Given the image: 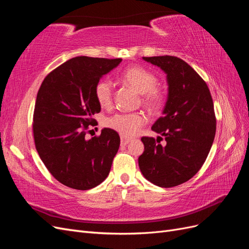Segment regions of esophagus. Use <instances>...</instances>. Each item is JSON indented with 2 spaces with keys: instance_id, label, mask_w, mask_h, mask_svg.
<instances>
[{
  "instance_id": "1",
  "label": "esophagus",
  "mask_w": 249,
  "mask_h": 249,
  "mask_svg": "<svg viewBox=\"0 0 249 249\" xmlns=\"http://www.w3.org/2000/svg\"><path fill=\"white\" fill-rule=\"evenodd\" d=\"M132 139L131 138H125V137H122L120 138V144L122 145H126Z\"/></svg>"
}]
</instances>
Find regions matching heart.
I'll return each mask as SVG.
<instances>
[{"instance_id": "heart-1", "label": "heart", "mask_w": 249, "mask_h": 249, "mask_svg": "<svg viewBox=\"0 0 249 249\" xmlns=\"http://www.w3.org/2000/svg\"><path fill=\"white\" fill-rule=\"evenodd\" d=\"M123 81L141 94V102L149 111H157L164 103L165 95L163 90L157 86L156 74L140 66L126 69L122 73ZM95 99L102 107L111 106L114 94L113 83L107 79H101L94 87ZM146 118L141 113H117L106 119L107 127L118 132L123 136H134L145 124Z\"/></svg>"}]
</instances>
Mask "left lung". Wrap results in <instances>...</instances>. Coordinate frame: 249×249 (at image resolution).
<instances>
[{
	"instance_id": "8db88e82",
	"label": "left lung",
	"mask_w": 249,
	"mask_h": 249,
	"mask_svg": "<svg viewBox=\"0 0 249 249\" xmlns=\"http://www.w3.org/2000/svg\"><path fill=\"white\" fill-rule=\"evenodd\" d=\"M166 72L168 99L163 115L152 126L162 137H142L139 168L150 183L163 188L183 184L205 163L216 133V116L207 83L175 56L143 57Z\"/></svg>"
}]
</instances>
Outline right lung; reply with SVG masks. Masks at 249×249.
<instances>
[{
  "label": "right lung",
  "mask_w": 249,
  "mask_h": 249,
  "mask_svg": "<svg viewBox=\"0 0 249 249\" xmlns=\"http://www.w3.org/2000/svg\"><path fill=\"white\" fill-rule=\"evenodd\" d=\"M122 59L80 56L52 71L37 92L33 136L37 153L58 182L77 190L100 185L119 148L117 132L105 127L86 139L100 113L94 87Z\"/></svg>",
  "instance_id": "1"
}]
</instances>
